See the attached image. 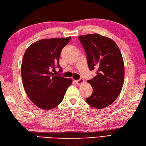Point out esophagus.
I'll list each match as a JSON object with an SVG mask.
<instances>
[{
  "label": "esophagus",
  "mask_w": 146,
  "mask_h": 146,
  "mask_svg": "<svg viewBox=\"0 0 146 146\" xmlns=\"http://www.w3.org/2000/svg\"><path fill=\"white\" fill-rule=\"evenodd\" d=\"M76 82L77 84H78V85H80V84H82L84 82V80L83 79H79V80H76Z\"/></svg>",
  "instance_id": "esophagus-1"
}]
</instances>
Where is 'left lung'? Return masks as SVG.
Listing matches in <instances>:
<instances>
[{"instance_id":"obj_1","label":"left lung","mask_w":146,"mask_h":146,"mask_svg":"<svg viewBox=\"0 0 146 146\" xmlns=\"http://www.w3.org/2000/svg\"><path fill=\"white\" fill-rule=\"evenodd\" d=\"M86 54L90 70L97 75L88 82L92 86V95L87 103L96 109H102L115 101L121 92L124 79V65L117 45L111 38L98 34L78 37Z\"/></svg>"}]
</instances>
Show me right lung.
<instances>
[{
    "instance_id": "1",
    "label": "right lung",
    "mask_w": 146,
    "mask_h": 146,
    "mask_svg": "<svg viewBox=\"0 0 146 146\" xmlns=\"http://www.w3.org/2000/svg\"><path fill=\"white\" fill-rule=\"evenodd\" d=\"M71 37L42 39L25 50L21 66L24 89L31 101L38 108L49 110L62 102L72 79L56 75V68L62 72L59 57L62 48Z\"/></svg>"
}]
</instances>
